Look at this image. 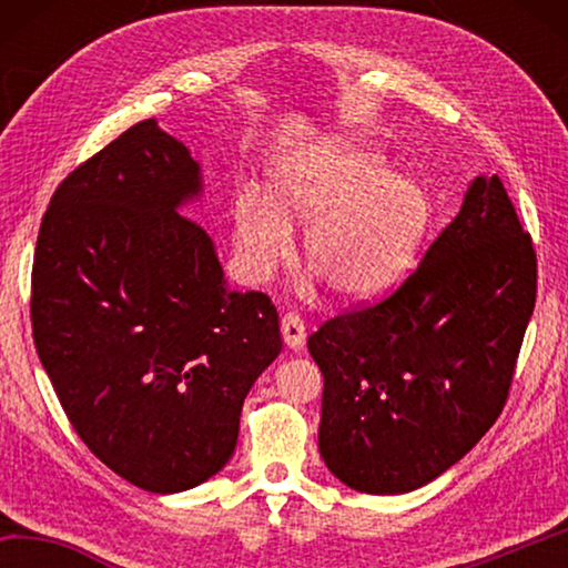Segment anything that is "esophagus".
<instances>
[{
  "instance_id": "obj_1",
  "label": "esophagus",
  "mask_w": 568,
  "mask_h": 568,
  "mask_svg": "<svg viewBox=\"0 0 568 568\" xmlns=\"http://www.w3.org/2000/svg\"><path fill=\"white\" fill-rule=\"evenodd\" d=\"M281 333H283V341L287 348H303L305 343V323L297 313H285L283 321H281Z\"/></svg>"
}]
</instances>
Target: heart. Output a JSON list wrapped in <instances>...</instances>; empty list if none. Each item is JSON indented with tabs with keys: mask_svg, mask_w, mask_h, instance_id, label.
<instances>
[{
	"mask_svg": "<svg viewBox=\"0 0 568 568\" xmlns=\"http://www.w3.org/2000/svg\"><path fill=\"white\" fill-rule=\"evenodd\" d=\"M430 200L416 178L390 172L378 152L343 145L275 182L271 200H235L233 237L253 281H267L293 250L291 225H311L305 261L343 297H371L396 285L416 261Z\"/></svg>",
	"mask_w": 568,
	"mask_h": 568,
	"instance_id": "heart-1",
	"label": "heart"
}]
</instances>
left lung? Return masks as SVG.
<instances>
[{
  "instance_id": "left-lung-1",
  "label": "left lung",
  "mask_w": 568,
  "mask_h": 568,
  "mask_svg": "<svg viewBox=\"0 0 568 568\" xmlns=\"http://www.w3.org/2000/svg\"><path fill=\"white\" fill-rule=\"evenodd\" d=\"M536 303V250L504 182L478 175L416 271L325 321L318 448L345 486L406 494L474 448L506 406Z\"/></svg>"
}]
</instances>
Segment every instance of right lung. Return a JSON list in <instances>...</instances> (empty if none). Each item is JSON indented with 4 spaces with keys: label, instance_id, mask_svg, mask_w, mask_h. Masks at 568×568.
Returning a JSON list of instances; mask_svg holds the SVG:
<instances>
[{
    "label": "right lung",
    "instance_id": "right-lung-1",
    "mask_svg": "<svg viewBox=\"0 0 568 568\" xmlns=\"http://www.w3.org/2000/svg\"><path fill=\"white\" fill-rule=\"evenodd\" d=\"M190 150L142 120L67 175L37 235L32 335L77 436L132 486L178 494L233 456L247 390L283 348L265 293L225 287L178 207Z\"/></svg>",
    "mask_w": 568,
    "mask_h": 568
}]
</instances>
